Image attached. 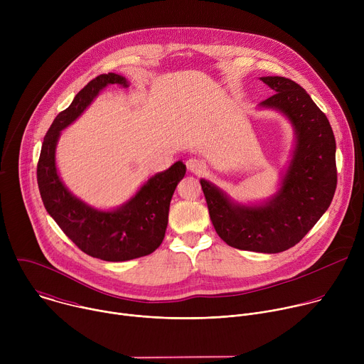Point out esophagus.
Listing matches in <instances>:
<instances>
[{"mask_svg":"<svg viewBox=\"0 0 364 364\" xmlns=\"http://www.w3.org/2000/svg\"><path fill=\"white\" fill-rule=\"evenodd\" d=\"M188 171L194 173V174H201L205 170V163L200 159H188L186 163Z\"/></svg>","mask_w":364,"mask_h":364,"instance_id":"34e87169","label":"esophagus"}]
</instances>
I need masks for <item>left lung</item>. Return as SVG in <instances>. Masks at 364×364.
Masks as SVG:
<instances>
[{
    "label": "left lung",
    "instance_id": "left-lung-1",
    "mask_svg": "<svg viewBox=\"0 0 364 364\" xmlns=\"http://www.w3.org/2000/svg\"><path fill=\"white\" fill-rule=\"evenodd\" d=\"M275 93L261 105L284 112L295 127L296 146L279 193L267 204H233L201 180L207 209L218 235L232 247L278 253L295 246L330 207L337 187L336 139L326 114L298 83L262 77Z\"/></svg>",
    "mask_w": 364,
    "mask_h": 364
}]
</instances>
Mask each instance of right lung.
<instances>
[{"label":"right lung","mask_w":364,"mask_h":364,"mask_svg":"<svg viewBox=\"0 0 364 364\" xmlns=\"http://www.w3.org/2000/svg\"><path fill=\"white\" fill-rule=\"evenodd\" d=\"M127 87L125 77L103 73L92 79L50 125L37 163V183L47 213L86 255L108 262L129 261L157 249L168 223L170 201L186 166L178 161L151 177L125 205L115 212H99L73 197L60 181L55 149L60 131L72 124L107 85Z\"/></svg>","instance_id":"1"}]
</instances>
